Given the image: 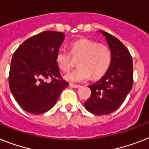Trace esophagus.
<instances>
[{
  "mask_svg": "<svg viewBox=\"0 0 149 149\" xmlns=\"http://www.w3.org/2000/svg\"><path fill=\"white\" fill-rule=\"evenodd\" d=\"M70 86L71 87H72V88H79V87L80 86V85L74 84V83H70Z\"/></svg>",
  "mask_w": 149,
  "mask_h": 149,
  "instance_id": "34e87169",
  "label": "esophagus"
}]
</instances>
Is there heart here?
I'll return each mask as SVG.
<instances>
[{
  "instance_id": "1",
  "label": "heart",
  "mask_w": 149,
  "mask_h": 149,
  "mask_svg": "<svg viewBox=\"0 0 149 149\" xmlns=\"http://www.w3.org/2000/svg\"><path fill=\"white\" fill-rule=\"evenodd\" d=\"M78 60L79 67L65 76L71 82H82L92 75L98 79L105 74L112 61L110 47L88 38H82L70 45V51L61 48L57 51L56 63L61 70L67 72Z\"/></svg>"
}]
</instances>
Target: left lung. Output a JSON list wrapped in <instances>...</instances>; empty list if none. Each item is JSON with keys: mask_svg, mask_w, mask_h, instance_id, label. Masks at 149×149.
<instances>
[{"mask_svg": "<svg viewBox=\"0 0 149 149\" xmlns=\"http://www.w3.org/2000/svg\"><path fill=\"white\" fill-rule=\"evenodd\" d=\"M106 37L112 52L111 66L100 80L88 86L91 96L85 107L95 115L113 113L123 103L133 85V63L127 47L118 38L100 31Z\"/></svg>", "mask_w": 149, "mask_h": 149, "instance_id": "8db88e82", "label": "left lung"}]
</instances>
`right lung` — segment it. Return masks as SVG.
Returning a JSON list of instances; mask_svg holds the SVG:
<instances>
[{
  "mask_svg": "<svg viewBox=\"0 0 149 149\" xmlns=\"http://www.w3.org/2000/svg\"><path fill=\"white\" fill-rule=\"evenodd\" d=\"M64 36L54 31L40 32L22 42L13 53L9 86L15 100L26 112L41 114L49 111L68 86L55 61ZM47 78L50 82L44 81Z\"/></svg>",
  "mask_w": 149,
  "mask_h": 149,
  "instance_id": "1",
  "label": "right lung"
}]
</instances>
